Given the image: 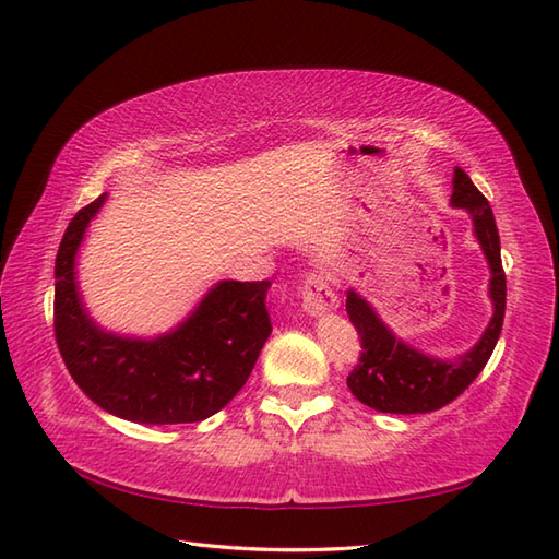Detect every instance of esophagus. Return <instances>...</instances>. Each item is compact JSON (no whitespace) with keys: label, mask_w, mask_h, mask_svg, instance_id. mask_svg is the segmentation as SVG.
<instances>
[{"label":"esophagus","mask_w":559,"mask_h":559,"mask_svg":"<svg viewBox=\"0 0 559 559\" xmlns=\"http://www.w3.org/2000/svg\"><path fill=\"white\" fill-rule=\"evenodd\" d=\"M302 307L307 314L319 317L338 307V295L334 290V281L326 271H312L302 286Z\"/></svg>","instance_id":"34e87169"}]
</instances>
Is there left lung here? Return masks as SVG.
I'll use <instances>...</instances> for the list:
<instances>
[{
    "mask_svg": "<svg viewBox=\"0 0 559 559\" xmlns=\"http://www.w3.org/2000/svg\"><path fill=\"white\" fill-rule=\"evenodd\" d=\"M451 206L466 209L473 218V233L490 264V300L492 319L480 341L468 353L454 360L430 358L391 334V329L355 290H348L346 312L360 334V362L348 374V389L365 406L379 413H430L454 401L471 386L500 338L507 305V278L500 257V233H497L492 209L471 177L461 168L454 170V194Z\"/></svg>",
    "mask_w": 559,
    "mask_h": 559,
    "instance_id": "obj_1",
    "label": "left lung"
}]
</instances>
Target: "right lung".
<instances>
[{
    "label": "right lung",
    "mask_w": 559,
    "mask_h": 559,
    "mask_svg": "<svg viewBox=\"0 0 559 559\" xmlns=\"http://www.w3.org/2000/svg\"><path fill=\"white\" fill-rule=\"evenodd\" d=\"M105 194L83 206L55 259V338L69 374L93 403L144 425L199 423L228 406L271 334L269 281H221L170 334L127 338L88 317L76 252Z\"/></svg>",
    "instance_id": "obj_1"
}]
</instances>
